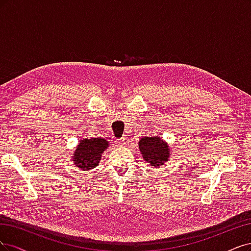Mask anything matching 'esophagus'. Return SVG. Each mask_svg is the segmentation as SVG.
<instances>
[{
    "label": "esophagus",
    "instance_id": "esophagus-1",
    "mask_svg": "<svg viewBox=\"0 0 251 251\" xmlns=\"http://www.w3.org/2000/svg\"><path fill=\"white\" fill-rule=\"evenodd\" d=\"M126 143H127L126 137H123V139H120V140H118V141H117V144L119 145L120 147H123V146H125Z\"/></svg>",
    "mask_w": 251,
    "mask_h": 251
}]
</instances>
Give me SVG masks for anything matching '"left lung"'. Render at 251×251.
Masks as SVG:
<instances>
[{
  "instance_id": "obj_1",
  "label": "left lung",
  "mask_w": 251,
  "mask_h": 251,
  "mask_svg": "<svg viewBox=\"0 0 251 251\" xmlns=\"http://www.w3.org/2000/svg\"><path fill=\"white\" fill-rule=\"evenodd\" d=\"M139 148L145 161L155 168L165 165L171 152L168 144L158 136L144 137L139 142Z\"/></svg>"
}]
</instances>
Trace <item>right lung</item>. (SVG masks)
<instances>
[{"label": "right lung", "mask_w": 251, "mask_h": 251, "mask_svg": "<svg viewBox=\"0 0 251 251\" xmlns=\"http://www.w3.org/2000/svg\"><path fill=\"white\" fill-rule=\"evenodd\" d=\"M108 147V141L104 139H84L80 141L77 149L73 153V163L83 171L92 170L98 166L101 154Z\"/></svg>", "instance_id": "right-lung-1"}]
</instances>
